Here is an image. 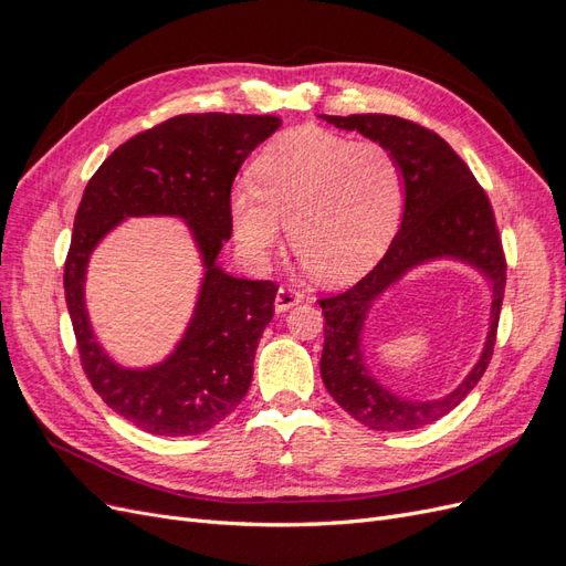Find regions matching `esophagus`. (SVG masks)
Segmentation results:
<instances>
[{
	"mask_svg": "<svg viewBox=\"0 0 566 566\" xmlns=\"http://www.w3.org/2000/svg\"><path fill=\"white\" fill-rule=\"evenodd\" d=\"M302 300H304V295H302V293H297V290H293V287H279L276 302H273V306H276V312H279V314H283V312H287V310H290V306L300 304Z\"/></svg>",
	"mask_w": 566,
	"mask_h": 566,
	"instance_id": "1",
	"label": "esophagus"
}]
</instances>
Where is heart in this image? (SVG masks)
Wrapping results in <instances>:
<instances>
[{"label": "heart", "instance_id": "obj_1", "mask_svg": "<svg viewBox=\"0 0 566 566\" xmlns=\"http://www.w3.org/2000/svg\"><path fill=\"white\" fill-rule=\"evenodd\" d=\"M401 208V172L375 142H349L321 127L279 136L254 163V186L231 196L238 245L262 262L287 243L323 285H347L380 260Z\"/></svg>", "mask_w": 566, "mask_h": 566}]
</instances>
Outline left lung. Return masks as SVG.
I'll list each match as a JSON object with an SVG mask.
<instances>
[{
    "label": "left lung",
    "instance_id": "obj_1",
    "mask_svg": "<svg viewBox=\"0 0 566 566\" xmlns=\"http://www.w3.org/2000/svg\"><path fill=\"white\" fill-rule=\"evenodd\" d=\"M318 117L382 144L397 160L403 186L401 227L378 266L347 293L318 302L325 316L321 378L331 397L370 430H420L465 399L491 361L505 293V260L491 202L455 150L410 119L382 113ZM432 261L465 263L490 283V331L478 364L458 388L439 400H410L371 373L363 347L365 321L389 286Z\"/></svg>",
    "mask_w": 566,
    "mask_h": 566
}]
</instances>
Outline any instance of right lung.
Returning <instances> with one entry per match:
<instances>
[{
	"instance_id": "right-lung-1",
	"label": "right lung",
	"mask_w": 566,
	"mask_h": 566,
	"mask_svg": "<svg viewBox=\"0 0 566 566\" xmlns=\"http://www.w3.org/2000/svg\"><path fill=\"white\" fill-rule=\"evenodd\" d=\"M281 127L276 115H177L113 150L84 188L63 287L82 368L117 416L158 437L212 430L243 401L254 352L273 318L276 285L219 266L231 238V184L250 153ZM172 216L192 233L203 279L195 314L163 363L117 365L86 314L83 283L93 250L123 220Z\"/></svg>"
}]
</instances>
